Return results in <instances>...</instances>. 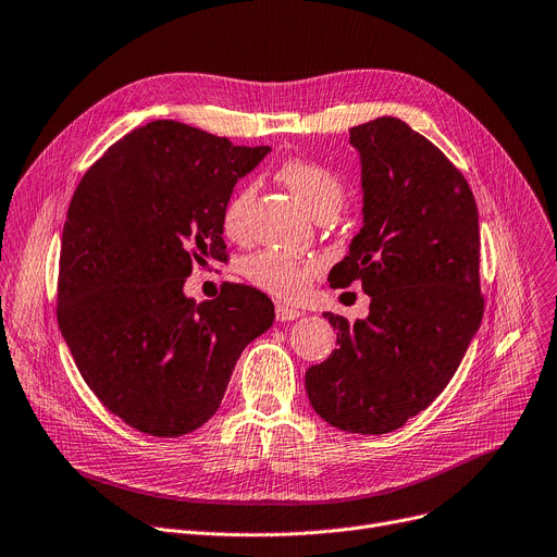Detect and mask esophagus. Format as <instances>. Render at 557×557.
Wrapping results in <instances>:
<instances>
[{"mask_svg": "<svg viewBox=\"0 0 557 557\" xmlns=\"http://www.w3.org/2000/svg\"><path fill=\"white\" fill-rule=\"evenodd\" d=\"M275 315H277V320H282V323H286V320H298L302 315V311H298L296 307H288V305L277 302Z\"/></svg>", "mask_w": 557, "mask_h": 557, "instance_id": "34e87169", "label": "esophagus"}]
</instances>
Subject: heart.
<instances>
[{
    "mask_svg": "<svg viewBox=\"0 0 557 557\" xmlns=\"http://www.w3.org/2000/svg\"><path fill=\"white\" fill-rule=\"evenodd\" d=\"M277 178L296 194L302 208L315 219L341 208L343 185L336 173L323 164L311 160H286L277 169ZM252 196L255 187L250 183H242L227 196L221 212V227L227 239H248V210ZM318 271L320 263L315 259L294 257L277 250H261L244 261V275L248 282L282 300L305 298Z\"/></svg>",
    "mask_w": 557,
    "mask_h": 557,
    "instance_id": "obj_1",
    "label": "heart"
}]
</instances>
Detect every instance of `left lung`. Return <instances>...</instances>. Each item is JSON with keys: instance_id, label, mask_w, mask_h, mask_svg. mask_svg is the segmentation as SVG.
Instances as JSON below:
<instances>
[{"instance_id": "obj_1", "label": "left lung", "mask_w": 557, "mask_h": 557, "mask_svg": "<svg viewBox=\"0 0 557 557\" xmlns=\"http://www.w3.org/2000/svg\"><path fill=\"white\" fill-rule=\"evenodd\" d=\"M361 158L363 227L330 273L359 282L366 320L325 311L336 349L305 386L327 424L382 435L445 391L481 327L479 210L462 173L397 116L349 128Z\"/></svg>"}]
</instances>
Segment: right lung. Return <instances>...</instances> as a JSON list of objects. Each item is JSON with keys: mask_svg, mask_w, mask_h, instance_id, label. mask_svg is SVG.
<instances>
[{"mask_svg": "<svg viewBox=\"0 0 557 557\" xmlns=\"http://www.w3.org/2000/svg\"><path fill=\"white\" fill-rule=\"evenodd\" d=\"M269 151L160 120L114 141L72 196L58 327L85 384L141 433L208 422L244 347L273 325L252 286L225 282L200 305L183 290L194 267L227 261L223 205Z\"/></svg>", "mask_w": 557, "mask_h": 557, "instance_id": "obj_1", "label": "right lung"}]
</instances>
